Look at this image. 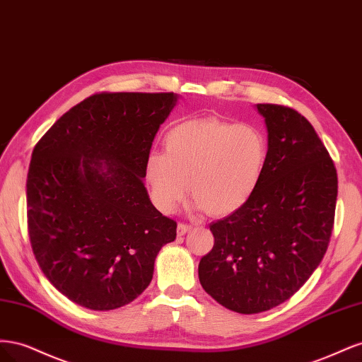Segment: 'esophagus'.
Returning <instances> with one entry per match:
<instances>
[{"label": "esophagus", "instance_id": "34e87169", "mask_svg": "<svg viewBox=\"0 0 362 362\" xmlns=\"http://www.w3.org/2000/svg\"><path fill=\"white\" fill-rule=\"evenodd\" d=\"M192 228H193V226H192V225H189V223H178V228H177V234H178V235H184V234H187Z\"/></svg>", "mask_w": 362, "mask_h": 362}]
</instances>
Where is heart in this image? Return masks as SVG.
<instances>
[{"instance_id": "b5f03b06", "label": "heart", "mask_w": 362, "mask_h": 362, "mask_svg": "<svg viewBox=\"0 0 362 362\" xmlns=\"http://www.w3.org/2000/svg\"><path fill=\"white\" fill-rule=\"evenodd\" d=\"M164 152H151L145 177L152 202L173 211L187 193L210 216L240 210L257 192L269 145L262 131L221 119H192L175 125Z\"/></svg>"}]
</instances>
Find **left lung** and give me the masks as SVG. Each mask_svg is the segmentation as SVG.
<instances>
[{
	"label": "left lung",
	"instance_id": "obj_1",
	"mask_svg": "<svg viewBox=\"0 0 362 362\" xmlns=\"http://www.w3.org/2000/svg\"><path fill=\"white\" fill-rule=\"evenodd\" d=\"M257 110L267 128L264 173L247 204L210 225L214 246L198 269L202 288L240 314L275 308L308 281L329 245L338 193L308 120L286 105Z\"/></svg>",
	"mask_w": 362,
	"mask_h": 362
}]
</instances>
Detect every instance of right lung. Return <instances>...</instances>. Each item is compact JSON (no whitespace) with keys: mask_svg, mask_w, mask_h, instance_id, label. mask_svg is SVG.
<instances>
[{"mask_svg":"<svg viewBox=\"0 0 362 362\" xmlns=\"http://www.w3.org/2000/svg\"><path fill=\"white\" fill-rule=\"evenodd\" d=\"M175 93H96L72 107L33 151L28 235L43 275L84 308L133 302L177 222L152 205L146 158Z\"/></svg>","mask_w":362,"mask_h":362,"instance_id":"right-lung-1","label":"right lung"}]
</instances>
